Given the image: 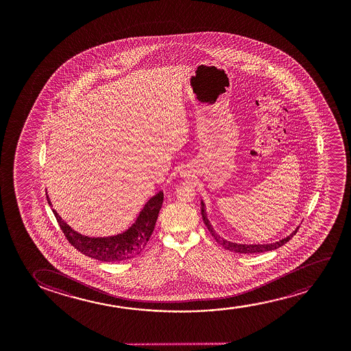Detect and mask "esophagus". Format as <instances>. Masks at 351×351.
<instances>
[{
	"label": "esophagus",
	"mask_w": 351,
	"mask_h": 351,
	"mask_svg": "<svg viewBox=\"0 0 351 351\" xmlns=\"http://www.w3.org/2000/svg\"><path fill=\"white\" fill-rule=\"evenodd\" d=\"M181 176H182V178H184V176H186V173H181Z\"/></svg>",
	"instance_id": "esophagus-1"
}]
</instances>
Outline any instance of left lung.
<instances>
[{"instance_id":"1","label":"left lung","mask_w":351,"mask_h":351,"mask_svg":"<svg viewBox=\"0 0 351 351\" xmlns=\"http://www.w3.org/2000/svg\"><path fill=\"white\" fill-rule=\"evenodd\" d=\"M202 221L205 223V226H207V229L210 231V234H211L213 237H215V240L219 243V245L223 247V248H226V250H230V252H234V253H245V254H253V253H263V252H269V250H277L279 247H282V245H285L287 242H288L291 237H293L298 230V226L293 231V232H290L288 236H285L283 239H280L279 241H276V242H271V243H236V242H231V241L226 240V239H223L218 232H217L215 229H213V226H212L211 223L208 221V217H207L206 212V205H205V202L204 200H202Z\"/></svg>"}]
</instances>
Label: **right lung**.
<instances>
[{"mask_svg":"<svg viewBox=\"0 0 351 351\" xmlns=\"http://www.w3.org/2000/svg\"><path fill=\"white\" fill-rule=\"evenodd\" d=\"M163 191H159L154 197H149L133 223L125 230L116 235L86 236L74 230L72 226L63 221L58 211L53 210V204L47 192L48 204L69 243L82 252V254L92 259L108 263L130 259L143 252L154 232L160 207L163 205Z\"/></svg>","mask_w":351,"mask_h":351,"instance_id":"1","label":"right lung"}]
</instances>
